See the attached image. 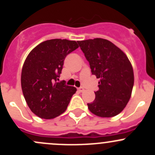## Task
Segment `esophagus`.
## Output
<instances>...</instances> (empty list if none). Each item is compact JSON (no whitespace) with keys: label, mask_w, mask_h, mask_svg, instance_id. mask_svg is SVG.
<instances>
[{"label":"esophagus","mask_w":155,"mask_h":155,"mask_svg":"<svg viewBox=\"0 0 155 155\" xmlns=\"http://www.w3.org/2000/svg\"><path fill=\"white\" fill-rule=\"evenodd\" d=\"M78 91H79V92H83L84 91H85V89H84L82 87H79V88H78Z\"/></svg>","instance_id":"1"}]
</instances>
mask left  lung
<instances>
[{
    "mask_svg": "<svg viewBox=\"0 0 155 155\" xmlns=\"http://www.w3.org/2000/svg\"><path fill=\"white\" fill-rule=\"evenodd\" d=\"M97 79L99 90L95 99L87 104L97 116L111 118L118 115L131 97L134 83L133 67L125 53L102 38L77 41Z\"/></svg>",
    "mask_w": 155,
    "mask_h": 155,
    "instance_id": "left-lung-1",
    "label": "left lung"
}]
</instances>
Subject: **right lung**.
<instances>
[{"mask_svg":"<svg viewBox=\"0 0 155 155\" xmlns=\"http://www.w3.org/2000/svg\"><path fill=\"white\" fill-rule=\"evenodd\" d=\"M79 46L73 40L53 39L33 48L26 58L21 75L23 95L36 115L51 119L66 111L76 88L57 82L65 58Z\"/></svg>","mask_w":155,"mask_h":155,"instance_id":"obj_1","label":"right lung"}]
</instances>
